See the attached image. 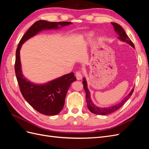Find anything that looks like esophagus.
Returning <instances> with one entry per match:
<instances>
[{"mask_svg": "<svg viewBox=\"0 0 149 149\" xmlns=\"http://www.w3.org/2000/svg\"><path fill=\"white\" fill-rule=\"evenodd\" d=\"M75 76H76V79H77L78 80L81 79H82V77H83V73H82V71H76Z\"/></svg>", "mask_w": 149, "mask_h": 149, "instance_id": "obj_1", "label": "esophagus"}]
</instances>
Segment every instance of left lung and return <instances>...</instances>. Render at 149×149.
Instances as JSON below:
<instances>
[{
	"mask_svg": "<svg viewBox=\"0 0 149 149\" xmlns=\"http://www.w3.org/2000/svg\"><path fill=\"white\" fill-rule=\"evenodd\" d=\"M111 24L112 25H113L115 31L119 35V38L120 40H122V41L125 42L126 43H129L130 45H131L132 47L134 48V43L132 42L131 40H130L127 34L125 33V31L123 29V27H122L120 25L116 23H111ZM83 87L84 89V91L86 92V102H87L88 109L91 111L92 113L98 114V115H107V114L112 113V112H114L117 110H118L119 108L123 106L125 103V102L127 101V100L129 98V97L132 95L134 91V89H132V91H130V93L129 94V95L127 97H125L123 101L118 104H116L115 106H111L109 107H100L94 104L93 102V101H91V96H90V93L87 88V83L85 78H83Z\"/></svg>",
	"mask_w": 149,
	"mask_h": 149,
	"instance_id": "left-lung-1",
	"label": "left lung"
}]
</instances>
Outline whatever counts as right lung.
I'll return each instance as SVG.
<instances>
[{"instance_id": "right-lung-1", "label": "right lung", "mask_w": 149, "mask_h": 149, "mask_svg": "<svg viewBox=\"0 0 149 149\" xmlns=\"http://www.w3.org/2000/svg\"><path fill=\"white\" fill-rule=\"evenodd\" d=\"M71 24L70 22H50L38 20L31 25L21 38L16 50L15 72L20 92L25 100L33 109L47 116H55L62 110L66 93L71 83L76 80L74 73L65 74L44 84H35L27 81L21 70L20 49L26 40L39 31L47 29H56Z\"/></svg>"}]
</instances>
